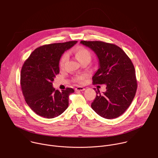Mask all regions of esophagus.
I'll list each match as a JSON object with an SVG mask.
<instances>
[{"label":"esophagus","instance_id":"34e87169","mask_svg":"<svg viewBox=\"0 0 158 158\" xmlns=\"http://www.w3.org/2000/svg\"><path fill=\"white\" fill-rule=\"evenodd\" d=\"M75 90H76V91H84L85 89H84L83 87H81V86H79V87H76V88L75 89Z\"/></svg>","mask_w":158,"mask_h":158}]
</instances>
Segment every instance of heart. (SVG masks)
Listing matches in <instances>:
<instances>
[{"label": "heart", "instance_id": "heart-1", "mask_svg": "<svg viewBox=\"0 0 158 158\" xmlns=\"http://www.w3.org/2000/svg\"><path fill=\"white\" fill-rule=\"evenodd\" d=\"M74 54H75L76 57L77 59V60L80 62H82V61L85 60H88L90 61V60H91V53H90V52L87 49H85L84 48H77L75 51ZM66 59H67V55L64 54L59 61V67H63ZM85 75L82 74V75L76 76L74 78V81L77 82H82L85 79Z\"/></svg>", "mask_w": 158, "mask_h": 158}]
</instances>
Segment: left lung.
<instances>
[{
  "instance_id": "obj_1",
  "label": "left lung",
  "mask_w": 158,
  "mask_h": 158,
  "mask_svg": "<svg viewBox=\"0 0 158 158\" xmlns=\"http://www.w3.org/2000/svg\"><path fill=\"white\" fill-rule=\"evenodd\" d=\"M81 44L91 49L99 59V67L93 77V84L106 85L102 94L96 91L92 109L104 118H118L129 107L136 93L137 80L131 60L113 44L85 40Z\"/></svg>"
}]
</instances>
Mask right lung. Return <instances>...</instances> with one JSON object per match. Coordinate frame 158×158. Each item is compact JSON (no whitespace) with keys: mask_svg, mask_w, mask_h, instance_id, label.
Listing matches in <instances>:
<instances>
[{"mask_svg":"<svg viewBox=\"0 0 158 158\" xmlns=\"http://www.w3.org/2000/svg\"><path fill=\"white\" fill-rule=\"evenodd\" d=\"M77 41L44 45L35 49L22 65L20 85L27 105L42 117L51 119L60 115L69 106V96L74 92L67 87L60 92L52 87L59 73L63 53Z\"/></svg>","mask_w":158,"mask_h":158,"instance_id":"1","label":"right lung"}]
</instances>
